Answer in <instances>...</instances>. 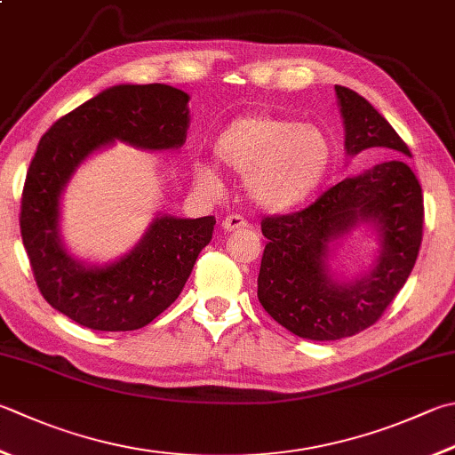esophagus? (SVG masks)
<instances>
[{"label":"esophagus","instance_id":"esophagus-1","mask_svg":"<svg viewBox=\"0 0 455 455\" xmlns=\"http://www.w3.org/2000/svg\"><path fill=\"white\" fill-rule=\"evenodd\" d=\"M243 228H250V224H247V220H243L242 216H235V213H231V216L224 218V221H221V229L226 231H235Z\"/></svg>","mask_w":455,"mask_h":455}]
</instances>
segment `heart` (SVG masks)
Listing matches in <instances>:
<instances>
[{"mask_svg":"<svg viewBox=\"0 0 455 455\" xmlns=\"http://www.w3.org/2000/svg\"><path fill=\"white\" fill-rule=\"evenodd\" d=\"M221 166L245 176L251 202L267 212H291L321 190L334 162V144L323 128L293 118L250 115L231 123L213 142ZM205 188L218 186L212 166L196 168Z\"/></svg>","mask_w":455,"mask_h":455,"instance_id":"1","label":"heart"}]
</instances>
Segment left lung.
Here are the masks:
<instances>
[{
  "label": "left lung",
  "mask_w": 455,
  "mask_h": 455,
  "mask_svg": "<svg viewBox=\"0 0 455 455\" xmlns=\"http://www.w3.org/2000/svg\"><path fill=\"white\" fill-rule=\"evenodd\" d=\"M345 126V152L410 150L379 110L361 94L337 84ZM424 198L418 178L394 156L348 176L308 208L261 221L265 245L257 297L273 319L297 337L339 340L380 319L404 287L422 243ZM366 227L379 242L375 263L361 276L342 280L330 269L340 238Z\"/></svg>",
  "instance_id": "8db88e82"
}]
</instances>
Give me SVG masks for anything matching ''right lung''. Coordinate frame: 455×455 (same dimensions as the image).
<instances>
[{"mask_svg": "<svg viewBox=\"0 0 455 455\" xmlns=\"http://www.w3.org/2000/svg\"><path fill=\"white\" fill-rule=\"evenodd\" d=\"M190 94L170 84H115L43 134L21 198V237L45 301L92 331H134L182 293L216 218L156 213L131 251L107 263L79 259L61 234V200L83 162L113 144L164 152L186 142Z\"/></svg>", "mask_w": 455, "mask_h": 455, "instance_id": "1", "label": "right lung"}]
</instances>
